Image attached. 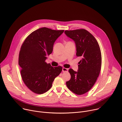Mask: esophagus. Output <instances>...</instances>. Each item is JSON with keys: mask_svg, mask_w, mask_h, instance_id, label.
<instances>
[{"mask_svg": "<svg viewBox=\"0 0 122 122\" xmlns=\"http://www.w3.org/2000/svg\"><path fill=\"white\" fill-rule=\"evenodd\" d=\"M62 71L63 72H67L68 71V69L65 67H63L62 68Z\"/></svg>", "mask_w": 122, "mask_h": 122, "instance_id": "34e87169", "label": "esophagus"}]
</instances>
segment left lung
<instances>
[{
	"mask_svg": "<svg viewBox=\"0 0 122 122\" xmlns=\"http://www.w3.org/2000/svg\"><path fill=\"white\" fill-rule=\"evenodd\" d=\"M65 33L74 41L76 56L82 58L77 72L69 69L71 78L66 85L74 94L83 95L92 88L99 76L102 59L100 49L97 40L85 29L66 30Z\"/></svg>",
	"mask_w": 122,
	"mask_h": 122,
	"instance_id": "obj_1",
	"label": "left lung"
}]
</instances>
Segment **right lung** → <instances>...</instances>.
<instances>
[{"mask_svg": "<svg viewBox=\"0 0 122 122\" xmlns=\"http://www.w3.org/2000/svg\"><path fill=\"white\" fill-rule=\"evenodd\" d=\"M64 31L39 28L28 36L21 47L19 65L21 76L26 86L35 93L48 91L62 71V66L53 67L45 61L53 51L55 41Z\"/></svg>", "mask_w": 122, "mask_h": 122, "instance_id": "1", "label": "right lung"}]
</instances>
